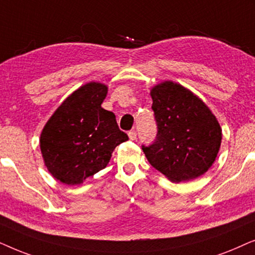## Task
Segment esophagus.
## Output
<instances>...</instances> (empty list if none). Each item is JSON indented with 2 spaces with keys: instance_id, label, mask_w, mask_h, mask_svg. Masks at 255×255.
I'll list each match as a JSON object with an SVG mask.
<instances>
[{
  "instance_id": "1",
  "label": "esophagus",
  "mask_w": 255,
  "mask_h": 255,
  "mask_svg": "<svg viewBox=\"0 0 255 255\" xmlns=\"http://www.w3.org/2000/svg\"><path fill=\"white\" fill-rule=\"evenodd\" d=\"M128 136H129L130 140H135V138H136V136H137L136 131H135V130H129V131H128Z\"/></svg>"
}]
</instances>
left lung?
<instances>
[{
    "instance_id": "obj_1",
    "label": "left lung",
    "mask_w": 255,
    "mask_h": 255,
    "mask_svg": "<svg viewBox=\"0 0 255 255\" xmlns=\"http://www.w3.org/2000/svg\"><path fill=\"white\" fill-rule=\"evenodd\" d=\"M157 134L142 145L149 163L171 182L195 179L216 161L222 128L209 107L188 88L164 81L151 88Z\"/></svg>"
}]
</instances>
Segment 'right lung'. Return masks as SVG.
Instances as JSON below:
<instances>
[{
	"mask_svg": "<svg viewBox=\"0 0 255 255\" xmlns=\"http://www.w3.org/2000/svg\"><path fill=\"white\" fill-rule=\"evenodd\" d=\"M108 88L91 81L66 98L44 126L40 151L45 167L57 181L81 184L103 170L117 145L127 141L114 113L101 104Z\"/></svg>",
	"mask_w": 255,
	"mask_h": 255,
	"instance_id": "1",
	"label": "right lung"
}]
</instances>
